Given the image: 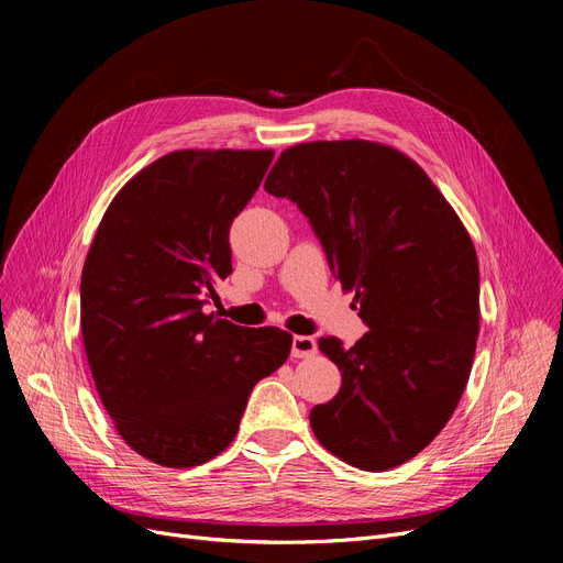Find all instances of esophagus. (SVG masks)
I'll use <instances>...</instances> for the list:
<instances>
[{
  "instance_id": "34e87169",
  "label": "esophagus",
  "mask_w": 563,
  "mask_h": 563,
  "mask_svg": "<svg viewBox=\"0 0 563 563\" xmlns=\"http://www.w3.org/2000/svg\"><path fill=\"white\" fill-rule=\"evenodd\" d=\"M317 353V340L310 335H294L291 338V356L294 358H310Z\"/></svg>"
}]
</instances>
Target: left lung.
<instances>
[{
    "label": "left lung",
    "mask_w": 563,
    "mask_h": 563,
    "mask_svg": "<svg viewBox=\"0 0 563 563\" xmlns=\"http://www.w3.org/2000/svg\"><path fill=\"white\" fill-rule=\"evenodd\" d=\"M308 217L367 333L349 349L321 338L340 393L310 410L331 454L369 472L420 454L465 390L479 335V262L429 175L390 145L299 143L264 183Z\"/></svg>",
    "instance_id": "8db88e82"
}]
</instances>
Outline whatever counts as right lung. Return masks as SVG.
Instances as JSON below:
<instances>
[{
	"instance_id": "right-lung-1",
	"label": "right lung",
	"mask_w": 563,
	"mask_h": 563,
	"mask_svg": "<svg viewBox=\"0 0 563 563\" xmlns=\"http://www.w3.org/2000/svg\"><path fill=\"white\" fill-rule=\"evenodd\" d=\"M272 159V151L159 157L115 194L86 255L88 367L118 433L157 465L221 454L255 383L289 356V333L202 312L232 272L230 225Z\"/></svg>"
}]
</instances>
